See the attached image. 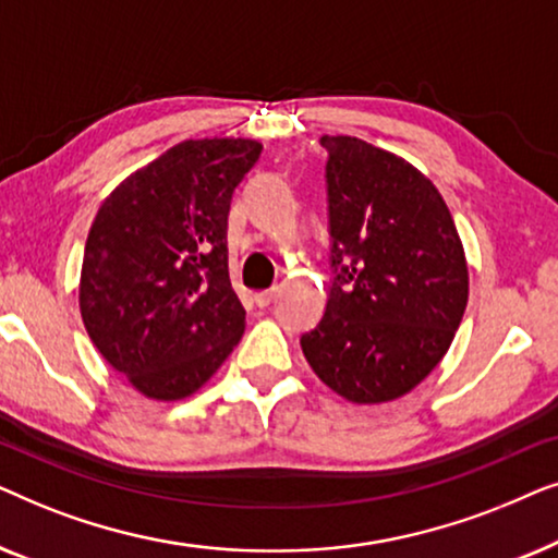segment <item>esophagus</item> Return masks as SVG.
Segmentation results:
<instances>
[{
  "label": "esophagus",
  "mask_w": 558,
  "mask_h": 558,
  "mask_svg": "<svg viewBox=\"0 0 558 558\" xmlns=\"http://www.w3.org/2000/svg\"><path fill=\"white\" fill-rule=\"evenodd\" d=\"M277 294H279V289L271 287V289H266V292H258L254 300H256L258 307H269V304L277 300Z\"/></svg>",
  "instance_id": "esophagus-1"
}]
</instances>
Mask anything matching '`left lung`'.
Here are the masks:
<instances>
[{
  "instance_id": "1",
  "label": "left lung",
  "mask_w": 558,
  "mask_h": 558,
  "mask_svg": "<svg viewBox=\"0 0 558 558\" xmlns=\"http://www.w3.org/2000/svg\"><path fill=\"white\" fill-rule=\"evenodd\" d=\"M327 149L332 287L302 353L353 403L409 393L437 368L468 307V262L439 190L407 159L355 136Z\"/></svg>"
}]
</instances>
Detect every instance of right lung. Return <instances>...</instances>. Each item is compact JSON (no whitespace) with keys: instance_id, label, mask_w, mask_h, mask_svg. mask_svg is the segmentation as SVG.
Instances as JSON below:
<instances>
[{"instance_id":"right-lung-1","label":"right lung","mask_w":558,"mask_h":558,"mask_svg":"<svg viewBox=\"0 0 558 558\" xmlns=\"http://www.w3.org/2000/svg\"><path fill=\"white\" fill-rule=\"evenodd\" d=\"M254 140H187L98 208L81 317L98 353L157 401L195 393L239 345L246 310L228 279V210L258 162Z\"/></svg>"}]
</instances>
